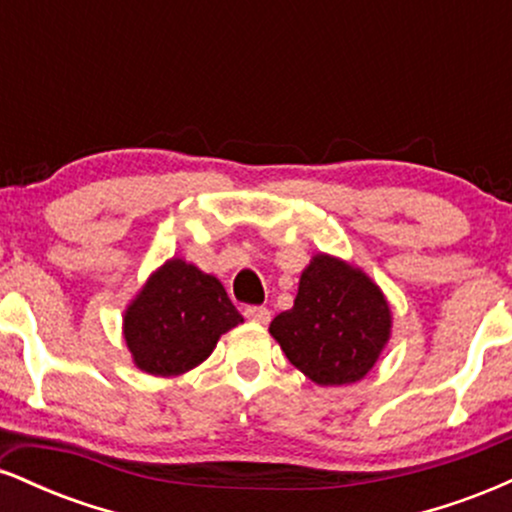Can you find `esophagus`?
<instances>
[{
    "label": "esophagus",
    "instance_id": "1",
    "mask_svg": "<svg viewBox=\"0 0 512 512\" xmlns=\"http://www.w3.org/2000/svg\"><path fill=\"white\" fill-rule=\"evenodd\" d=\"M243 315L248 317L250 322H257V325H267L269 317H272V313H269L267 308H260V305H250V308L243 310Z\"/></svg>",
    "mask_w": 512,
    "mask_h": 512
}]
</instances>
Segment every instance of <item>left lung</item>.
I'll use <instances>...</instances> for the list:
<instances>
[{
	"label": "left lung",
	"instance_id": "obj_1",
	"mask_svg": "<svg viewBox=\"0 0 512 512\" xmlns=\"http://www.w3.org/2000/svg\"><path fill=\"white\" fill-rule=\"evenodd\" d=\"M269 334L315 385H354L390 342L392 310L361 267L317 252L303 269L293 308L274 317Z\"/></svg>",
	"mask_w": 512,
	"mask_h": 512
}]
</instances>
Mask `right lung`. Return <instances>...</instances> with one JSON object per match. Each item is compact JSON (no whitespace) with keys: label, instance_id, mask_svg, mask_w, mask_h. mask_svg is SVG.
I'll use <instances>...</instances> for the list:
<instances>
[{"label":"right lung","instance_id":"obj_1","mask_svg":"<svg viewBox=\"0 0 512 512\" xmlns=\"http://www.w3.org/2000/svg\"><path fill=\"white\" fill-rule=\"evenodd\" d=\"M243 322L214 274L170 257L146 279L122 315L134 366L149 375H182L207 361L221 334Z\"/></svg>","mask_w":512,"mask_h":512}]
</instances>
